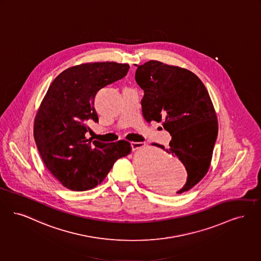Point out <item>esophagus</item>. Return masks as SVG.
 <instances>
[{
  "instance_id": "34e87169",
  "label": "esophagus",
  "mask_w": 261,
  "mask_h": 261,
  "mask_svg": "<svg viewBox=\"0 0 261 261\" xmlns=\"http://www.w3.org/2000/svg\"><path fill=\"white\" fill-rule=\"evenodd\" d=\"M144 143H139V142H132L131 143V147H132V149L133 150H136V149H138V148H140V147H142V146H144Z\"/></svg>"
}]
</instances>
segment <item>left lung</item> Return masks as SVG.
<instances>
[{"label": "left lung", "instance_id": "left-lung-1", "mask_svg": "<svg viewBox=\"0 0 261 261\" xmlns=\"http://www.w3.org/2000/svg\"><path fill=\"white\" fill-rule=\"evenodd\" d=\"M135 80L144 90L141 102L146 121L162 122L172 136L169 148L188 172L177 194L193 188L207 174L217 141V115L205 85L187 69L150 60L137 65Z\"/></svg>", "mask_w": 261, "mask_h": 261}]
</instances>
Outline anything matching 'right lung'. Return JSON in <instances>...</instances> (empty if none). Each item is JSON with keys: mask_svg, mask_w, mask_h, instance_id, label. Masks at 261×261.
I'll list each match as a JSON object with an SVG mask.
<instances>
[{"mask_svg": "<svg viewBox=\"0 0 261 261\" xmlns=\"http://www.w3.org/2000/svg\"><path fill=\"white\" fill-rule=\"evenodd\" d=\"M130 66L86 63L58 74L35 117L34 138L42 161L62 186L74 191L92 189L104 180L115 161L131 151L121 140L101 143L86 139L87 123L98 122L97 92L125 76Z\"/></svg>", "mask_w": 261, "mask_h": 261, "instance_id": "1", "label": "right lung"}]
</instances>
